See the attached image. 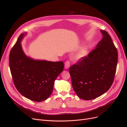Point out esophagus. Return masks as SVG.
I'll list each match as a JSON object with an SVG mask.
<instances>
[{
  "label": "esophagus",
  "instance_id": "34e87169",
  "mask_svg": "<svg viewBox=\"0 0 127 127\" xmlns=\"http://www.w3.org/2000/svg\"><path fill=\"white\" fill-rule=\"evenodd\" d=\"M69 66H70V62L68 60L67 61H66L65 63V69H67L69 67Z\"/></svg>",
  "mask_w": 127,
  "mask_h": 127
}]
</instances>
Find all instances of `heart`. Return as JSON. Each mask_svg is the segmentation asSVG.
Masks as SVG:
<instances>
[{"label":"heart","mask_w":127,"mask_h":127,"mask_svg":"<svg viewBox=\"0 0 127 127\" xmlns=\"http://www.w3.org/2000/svg\"><path fill=\"white\" fill-rule=\"evenodd\" d=\"M86 52H87V50H86V49H84L82 50L79 53V54L77 56V59H80L83 58L85 56L86 54Z\"/></svg>","instance_id":"1"}]
</instances>
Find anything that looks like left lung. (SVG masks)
Here are the masks:
<instances>
[{
	"label": "left lung",
	"mask_w": 127,
	"mask_h": 127,
	"mask_svg": "<svg viewBox=\"0 0 127 127\" xmlns=\"http://www.w3.org/2000/svg\"><path fill=\"white\" fill-rule=\"evenodd\" d=\"M102 38L88 56L80 59L69 68L71 83L78 96L89 100L108 91L114 81L118 52L111 37L100 30Z\"/></svg>",
	"instance_id": "1"
}]
</instances>
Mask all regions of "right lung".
<instances>
[{"instance_id": "add662e5", "label": "right lung", "mask_w": 127, "mask_h": 127, "mask_svg": "<svg viewBox=\"0 0 127 127\" xmlns=\"http://www.w3.org/2000/svg\"><path fill=\"white\" fill-rule=\"evenodd\" d=\"M24 36V33L19 35L10 53L13 81L23 96L32 101L41 102L51 95L55 80L63 70L64 63L35 60L27 57L21 44Z\"/></svg>"}]
</instances>
